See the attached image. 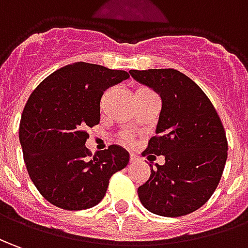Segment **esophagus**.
I'll list each match as a JSON object with an SVG mask.
<instances>
[{
    "instance_id": "1",
    "label": "esophagus",
    "mask_w": 248,
    "mask_h": 248,
    "mask_svg": "<svg viewBox=\"0 0 248 248\" xmlns=\"http://www.w3.org/2000/svg\"><path fill=\"white\" fill-rule=\"evenodd\" d=\"M129 159H131V162H135V160H138V156L134 155V154H131V155H129Z\"/></svg>"
}]
</instances>
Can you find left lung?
Wrapping results in <instances>:
<instances>
[{
  "instance_id": "8db88e82",
  "label": "left lung",
  "mask_w": 248,
  "mask_h": 248,
  "mask_svg": "<svg viewBox=\"0 0 248 248\" xmlns=\"http://www.w3.org/2000/svg\"><path fill=\"white\" fill-rule=\"evenodd\" d=\"M136 81L153 88L162 110L147 154L163 155L165 165L138 194L147 211L178 217L197 211L211 199L224 170L228 141L211 100L189 77L174 69L131 70Z\"/></svg>"
}]
</instances>
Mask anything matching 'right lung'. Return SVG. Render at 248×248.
Masks as SVG:
<instances>
[{"instance_id": "obj_1", "label": "right lung", "mask_w": 248, "mask_h": 248, "mask_svg": "<svg viewBox=\"0 0 248 248\" xmlns=\"http://www.w3.org/2000/svg\"><path fill=\"white\" fill-rule=\"evenodd\" d=\"M129 78L124 70L77 62L56 70L32 92L18 138L31 179L44 199L66 211L97 205L109 179L129 162L120 146L92 155L88 127L100 123L104 92Z\"/></svg>"}]
</instances>
